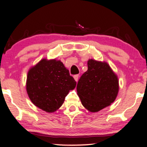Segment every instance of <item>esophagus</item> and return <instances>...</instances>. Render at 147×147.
I'll return each mask as SVG.
<instances>
[{"mask_svg":"<svg viewBox=\"0 0 147 147\" xmlns=\"http://www.w3.org/2000/svg\"><path fill=\"white\" fill-rule=\"evenodd\" d=\"M74 80H75L76 82H77L78 80V74H76V75H74Z\"/></svg>","mask_w":147,"mask_h":147,"instance_id":"34e87169","label":"esophagus"}]
</instances>
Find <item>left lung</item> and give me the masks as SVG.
I'll list each match as a JSON object with an SVG mask.
<instances>
[{
  "label": "left lung",
  "instance_id": "left-lung-1",
  "mask_svg": "<svg viewBox=\"0 0 147 147\" xmlns=\"http://www.w3.org/2000/svg\"><path fill=\"white\" fill-rule=\"evenodd\" d=\"M76 90L83 106L96 112L114 102L119 90L117 77L106 63L90 59Z\"/></svg>",
  "mask_w": 147,
  "mask_h": 147
}]
</instances>
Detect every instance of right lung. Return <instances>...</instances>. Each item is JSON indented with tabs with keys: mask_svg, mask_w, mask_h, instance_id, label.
<instances>
[{
	"mask_svg": "<svg viewBox=\"0 0 147 147\" xmlns=\"http://www.w3.org/2000/svg\"><path fill=\"white\" fill-rule=\"evenodd\" d=\"M76 82L60 61L42 59L28 72L26 90L35 106L54 112L62 106Z\"/></svg>",
	"mask_w": 147,
	"mask_h": 147,
	"instance_id": "add662e5",
	"label": "right lung"
}]
</instances>
